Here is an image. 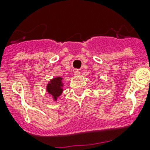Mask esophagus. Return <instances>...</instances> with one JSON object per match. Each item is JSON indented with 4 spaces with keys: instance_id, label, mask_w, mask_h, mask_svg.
I'll use <instances>...</instances> for the list:
<instances>
[{
    "instance_id": "obj_1",
    "label": "esophagus",
    "mask_w": 150,
    "mask_h": 150,
    "mask_svg": "<svg viewBox=\"0 0 150 150\" xmlns=\"http://www.w3.org/2000/svg\"><path fill=\"white\" fill-rule=\"evenodd\" d=\"M74 75H75V76H78V75H80V71L79 70H75V71H74Z\"/></svg>"
}]
</instances>
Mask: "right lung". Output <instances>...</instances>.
I'll list each match as a JSON object with an SVG mask.
<instances>
[{
    "mask_svg": "<svg viewBox=\"0 0 150 150\" xmlns=\"http://www.w3.org/2000/svg\"><path fill=\"white\" fill-rule=\"evenodd\" d=\"M61 77H55L51 79L47 85V91L54 101H57V98L61 96L63 92L64 83Z\"/></svg>",
    "mask_w": 150,
    "mask_h": 150,
    "instance_id": "obj_1",
    "label": "right lung"
}]
</instances>
